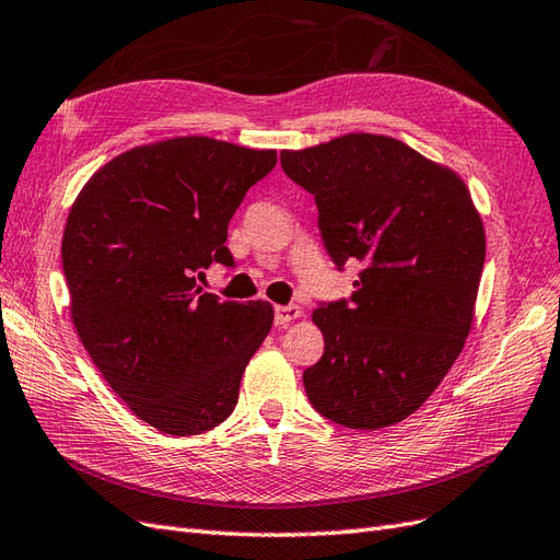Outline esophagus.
<instances>
[{
	"label": "esophagus",
	"mask_w": 560,
	"mask_h": 560,
	"mask_svg": "<svg viewBox=\"0 0 560 560\" xmlns=\"http://www.w3.org/2000/svg\"><path fill=\"white\" fill-rule=\"evenodd\" d=\"M300 317V307L298 305H281L275 310V324L277 326H285L291 324L293 319Z\"/></svg>",
	"instance_id": "34e87169"
}]
</instances>
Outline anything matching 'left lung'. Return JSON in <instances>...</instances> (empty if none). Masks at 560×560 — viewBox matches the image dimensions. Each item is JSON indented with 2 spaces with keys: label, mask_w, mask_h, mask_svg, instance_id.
Here are the masks:
<instances>
[{
  "label": "left lung",
  "mask_w": 560,
  "mask_h": 560,
  "mask_svg": "<svg viewBox=\"0 0 560 560\" xmlns=\"http://www.w3.org/2000/svg\"><path fill=\"white\" fill-rule=\"evenodd\" d=\"M281 167L314 196L336 267L362 262L352 295L312 314L324 354L303 374L310 402L346 428L399 423L464 350L485 265L480 214L456 172L393 137L281 151Z\"/></svg>",
  "instance_id": "1"
}]
</instances>
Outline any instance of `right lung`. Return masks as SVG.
<instances>
[{
  "label": "right lung",
  "instance_id": "obj_1",
  "mask_svg": "<svg viewBox=\"0 0 560 560\" xmlns=\"http://www.w3.org/2000/svg\"><path fill=\"white\" fill-rule=\"evenodd\" d=\"M277 165L210 137H177L113 158L70 208L61 257L70 314L122 402L167 435H198L238 402L275 310L203 293L212 262L234 267L229 220Z\"/></svg>",
  "mask_w": 560,
  "mask_h": 560
}]
</instances>
